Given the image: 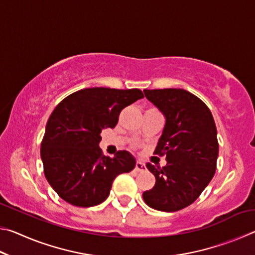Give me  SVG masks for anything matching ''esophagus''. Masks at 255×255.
Here are the masks:
<instances>
[{"label":"esophagus","mask_w":255,"mask_h":255,"mask_svg":"<svg viewBox=\"0 0 255 255\" xmlns=\"http://www.w3.org/2000/svg\"><path fill=\"white\" fill-rule=\"evenodd\" d=\"M135 170H136L137 172H144V171H146V165H145V164H144L143 162L137 161V162H136Z\"/></svg>","instance_id":"obj_1"}]
</instances>
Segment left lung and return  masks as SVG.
<instances>
[{
    "instance_id": "left-lung-1",
    "label": "left lung",
    "mask_w": 255,
    "mask_h": 255,
    "mask_svg": "<svg viewBox=\"0 0 255 255\" xmlns=\"http://www.w3.org/2000/svg\"><path fill=\"white\" fill-rule=\"evenodd\" d=\"M165 117L154 154L165 155L163 167L146 164L156 179L143 193L150 208L178 211L195 202L213 179L217 165V129L213 115L195 94L183 89L144 90Z\"/></svg>"
}]
</instances>
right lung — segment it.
Listing matches in <instances>:
<instances>
[{
  "instance_id": "1",
  "label": "right lung",
  "mask_w": 255,
  "mask_h": 255,
  "mask_svg": "<svg viewBox=\"0 0 255 255\" xmlns=\"http://www.w3.org/2000/svg\"><path fill=\"white\" fill-rule=\"evenodd\" d=\"M143 98L138 89L90 88L72 93L55 108L40 156L47 181L63 200L77 207L101 204L116 176L135 167L127 150L105 156L99 143L102 129L114 128L124 108Z\"/></svg>"
}]
</instances>
